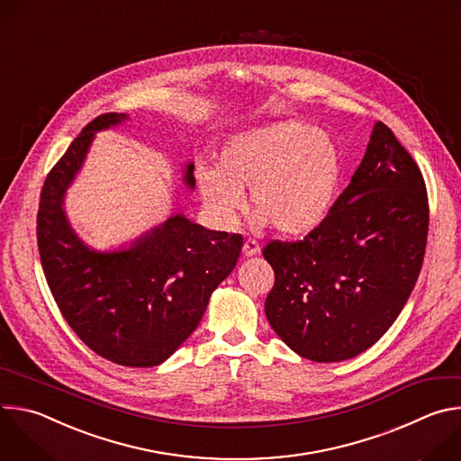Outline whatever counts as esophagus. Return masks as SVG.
Segmentation results:
<instances>
[{
	"mask_svg": "<svg viewBox=\"0 0 461 461\" xmlns=\"http://www.w3.org/2000/svg\"><path fill=\"white\" fill-rule=\"evenodd\" d=\"M258 251H260V246H258V242H257L255 239H246V240H244L242 253H244L246 257H251V255H255V253H258Z\"/></svg>",
	"mask_w": 461,
	"mask_h": 461,
	"instance_id": "1",
	"label": "esophagus"
}]
</instances>
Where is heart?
<instances>
[{
  "instance_id": "heart-1",
  "label": "heart",
  "mask_w": 461,
  "mask_h": 461,
  "mask_svg": "<svg viewBox=\"0 0 461 461\" xmlns=\"http://www.w3.org/2000/svg\"><path fill=\"white\" fill-rule=\"evenodd\" d=\"M341 155L322 131L295 120H279L231 137L219 153L217 169H196L210 212L231 224L244 210V191L262 221L285 237H303L330 215L341 184Z\"/></svg>"
}]
</instances>
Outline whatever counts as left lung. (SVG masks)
<instances>
[{"label": "left lung", "mask_w": 461, "mask_h": 461, "mask_svg": "<svg viewBox=\"0 0 461 461\" xmlns=\"http://www.w3.org/2000/svg\"><path fill=\"white\" fill-rule=\"evenodd\" d=\"M429 196L411 153L383 122L330 215L303 240L262 249L276 283L265 312L301 357L334 363L370 348L418 281Z\"/></svg>", "instance_id": "8db88e82"}]
</instances>
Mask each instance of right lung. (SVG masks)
Segmentation results:
<instances>
[{
  "instance_id": "add662e5",
  "label": "right lung",
  "mask_w": 461,
  "mask_h": 461,
  "mask_svg": "<svg viewBox=\"0 0 461 461\" xmlns=\"http://www.w3.org/2000/svg\"><path fill=\"white\" fill-rule=\"evenodd\" d=\"M105 113L89 122L45 178L38 249L50 294L75 334L98 356L123 366L166 361L199 326L213 290L242 249L239 233L213 231L173 215L129 249L100 253L73 231L63 194L84 164L95 131L123 122ZM193 164L184 182L193 187Z\"/></svg>"
}]
</instances>
